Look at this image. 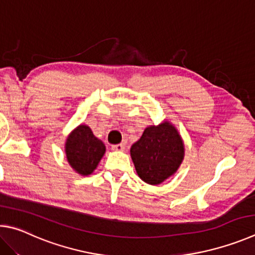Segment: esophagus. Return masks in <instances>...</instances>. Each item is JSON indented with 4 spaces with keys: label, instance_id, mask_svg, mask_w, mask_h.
<instances>
[{
    "label": "esophagus",
    "instance_id": "obj_1",
    "mask_svg": "<svg viewBox=\"0 0 255 255\" xmlns=\"http://www.w3.org/2000/svg\"><path fill=\"white\" fill-rule=\"evenodd\" d=\"M124 149H125V146L122 143L112 145V150H114V151H124Z\"/></svg>",
    "mask_w": 255,
    "mask_h": 255
}]
</instances>
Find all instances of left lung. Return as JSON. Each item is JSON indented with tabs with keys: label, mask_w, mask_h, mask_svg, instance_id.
I'll use <instances>...</instances> for the list:
<instances>
[{
	"label": "left lung",
	"mask_w": 255,
	"mask_h": 255,
	"mask_svg": "<svg viewBox=\"0 0 255 255\" xmlns=\"http://www.w3.org/2000/svg\"><path fill=\"white\" fill-rule=\"evenodd\" d=\"M184 152L179 133L168 122L146 128L140 140L131 146L137 175L150 185L161 184L176 172Z\"/></svg>",
	"instance_id": "obj_1"
}]
</instances>
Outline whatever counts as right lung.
I'll use <instances>...</instances> for the list:
<instances>
[{
	"mask_svg": "<svg viewBox=\"0 0 255 255\" xmlns=\"http://www.w3.org/2000/svg\"><path fill=\"white\" fill-rule=\"evenodd\" d=\"M105 153V145L86 125H80L66 142L67 160L80 175H91Z\"/></svg>",
	"mask_w": 255,
	"mask_h": 255,
	"instance_id": "1",
	"label": "right lung"
}]
</instances>
